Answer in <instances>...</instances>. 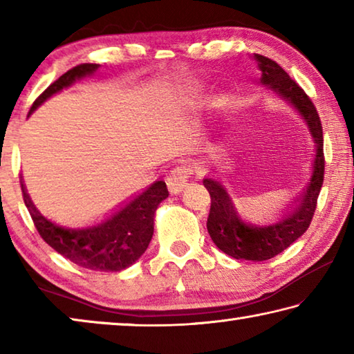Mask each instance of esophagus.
Here are the masks:
<instances>
[{
  "label": "esophagus",
  "mask_w": 354,
  "mask_h": 354,
  "mask_svg": "<svg viewBox=\"0 0 354 354\" xmlns=\"http://www.w3.org/2000/svg\"><path fill=\"white\" fill-rule=\"evenodd\" d=\"M192 175V169L189 165H178L175 169L170 170L169 176H167V185L171 194H179L189 183V178Z\"/></svg>",
  "instance_id": "esophagus-1"
}]
</instances>
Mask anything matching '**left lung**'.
Segmentation results:
<instances>
[{
    "instance_id": "obj_1",
    "label": "left lung",
    "mask_w": 354,
    "mask_h": 354,
    "mask_svg": "<svg viewBox=\"0 0 354 354\" xmlns=\"http://www.w3.org/2000/svg\"><path fill=\"white\" fill-rule=\"evenodd\" d=\"M257 67L262 71L261 82L273 88L281 98L295 107L306 120L310 134L317 145V156L314 162V173L310 184L304 192L303 201L293 212L278 221V223L253 227L245 225L237 217L232 207L230 195L217 181L205 179L203 184L211 195V209L207 217V232L214 243L234 259L245 261H267L301 237L313 221L317 198H319L323 178H325V154H323V128L315 106L298 84L279 67V65L266 56L254 55Z\"/></svg>"
}]
</instances>
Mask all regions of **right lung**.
Returning <instances> with one entry per match:
<instances>
[{
    "mask_svg": "<svg viewBox=\"0 0 354 354\" xmlns=\"http://www.w3.org/2000/svg\"><path fill=\"white\" fill-rule=\"evenodd\" d=\"M98 67V64H81L68 70L39 95L29 112H32L53 93L68 87L82 76L93 73ZM20 184L23 201L31 214L40 237L65 259L95 272H120L145 253L153 237L156 209L160 201L169 196L165 183L158 181L104 223L86 230H65L51 223L34 207L23 181Z\"/></svg>",
    "mask_w": 354,
    "mask_h": 354,
    "instance_id": "1",
    "label": "right lung"
}]
</instances>
